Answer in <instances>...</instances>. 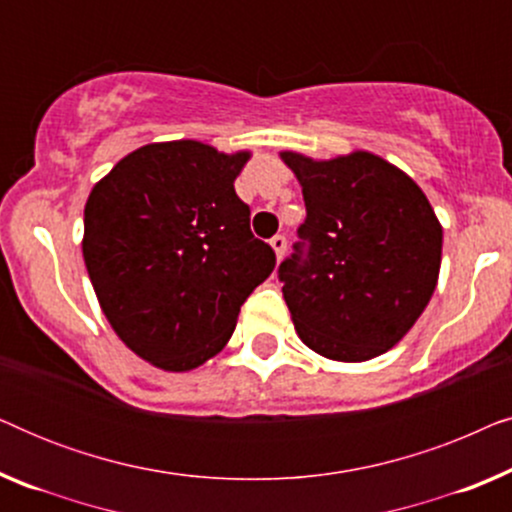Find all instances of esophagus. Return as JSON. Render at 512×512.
Returning <instances> with one entry per match:
<instances>
[{
    "instance_id": "1",
    "label": "esophagus",
    "mask_w": 512,
    "mask_h": 512,
    "mask_svg": "<svg viewBox=\"0 0 512 512\" xmlns=\"http://www.w3.org/2000/svg\"><path fill=\"white\" fill-rule=\"evenodd\" d=\"M270 247H272V251H275L277 261H282L284 254H286V237L284 235H275L270 240Z\"/></svg>"
}]
</instances>
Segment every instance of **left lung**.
Returning a JSON list of instances; mask_svg holds the SVG:
<instances>
[{
    "label": "left lung",
    "mask_w": 512,
    "mask_h": 512,
    "mask_svg": "<svg viewBox=\"0 0 512 512\" xmlns=\"http://www.w3.org/2000/svg\"><path fill=\"white\" fill-rule=\"evenodd\" d=\"M279 158L303 186L307 209L303 242L279 265L298 338L333 361L375 359L429 305L443 226L422 188L375 153Z\"/></svg>",
    "instance_id": "8db88e82"
}]
</instances>
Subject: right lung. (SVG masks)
Wrapping results in <instances>:
<instances>
[{
  "label": "right lung",
  "instance_id": "1",
  "mask_svg": "<svg viewBox=\"0 0 512 512\" xmlns=\"http://www.w3.org/2000/svg\"><path fill=\"white\" fill-rule=\"evenodd\" d=\"M249 158L195 139L146 144L88 195V277L118 338L151 366L186 373L219 354L275 270L235 193Z\"/></svg>",
  "mask_w": 512,
  "mask_h": 512
}]
</instances>
